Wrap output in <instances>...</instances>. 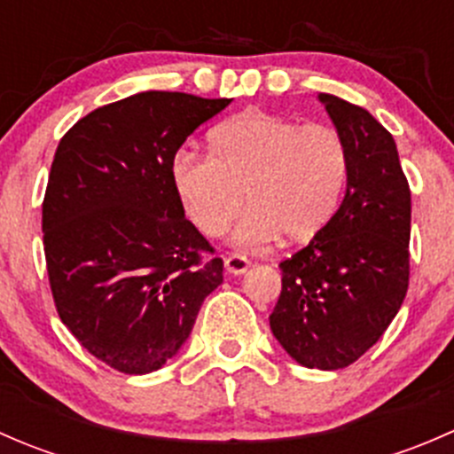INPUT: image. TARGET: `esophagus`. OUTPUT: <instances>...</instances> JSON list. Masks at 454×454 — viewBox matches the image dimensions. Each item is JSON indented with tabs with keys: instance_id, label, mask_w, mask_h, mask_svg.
Segmentation results:
<instances>
[{
	"instance_id": "1",
	"label": "esophagus",
	"mask_w": 454,
	"mask_h": 454,
	"mask_svg": "<svg viewBox=\"0 0 454 454\" xmlns=\"http://www.w3.org/2000/svg\"><path fill=\"white\" fill-rule=\"evenodd\" d=\"M223 263H226V270H228V272H231V274H244L246 270L250 268L248 256L237 254V253L228 254V256H226V261H223Z\"/></svg>"
}]
</instances>
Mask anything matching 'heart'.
I'll return each instance as SVG.
<instances>
[{"label": "heart", "instance_id": "heart-1", "mask_svg": "<svg viewBox=\"0 0 454 454\" xmlns=\"http://www.w3.org/2000/svg\"><path fill=\"white\" fill-rule=\"evenodd\" d=\"M210 153L180 149L171 184L200 232L219 237L246 201L235 241L259 246L277 239L305 244L336 215L349 180V149L340 131L323 122L301 125L248 112L215 127Z\"/></svg>", "mask_w": 454, "mask_h": 454}]
</instances>
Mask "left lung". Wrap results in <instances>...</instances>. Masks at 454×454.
<instances>
[{
    "mask_svg": "<svg viewBox=\"0 0 454 454\" xmlns=\"http://www.w3.org/2000/svg\"><path fill=\"white\" fill-rule=\"evenodd\" d=\"M349 149L345 200L305 248L278 263L270 327L299 364L333 371L380 340L409 290L411 189L393 136L367 109L320 94Z\"/></svg>",
    "mask_w": 454,
    "mask_h": 454,
    "instance_id": "left-lung-1",
    "label": "left lung"
}]
</instances>
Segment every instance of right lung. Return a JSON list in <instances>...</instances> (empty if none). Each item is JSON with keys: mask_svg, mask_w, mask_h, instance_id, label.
<instances>
[{"mask_svg": "<svg viewBox=\"0 0 454 454\" xmlns=\"http://www.w3.org/2000/svg\"><path fill=\"white\" fill-rule=\"evenodd\" d=\"M231 98L140 91L81 118L57 146L43 250L59 318L94 358L142 375L177 354L223 261L184 217L171 160Z\"/></svg>", "mask_w": 454, "mask_h": 454, "instance_id": "add662e5", "label": "right lung"}]
</instances>
